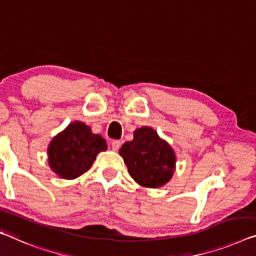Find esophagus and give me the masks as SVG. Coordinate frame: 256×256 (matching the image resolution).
Instances as JSON below:
<instances>
[{"label": "esophagus", "mask_w": 256, "mask_h": 256, "mask_svg": "<svg viewBox=\"0 0 256 256\" xmlns=\"http://www.w3.org/2000/svg\"><path fill=\"white\" fill-rule=\"evenodd\" d=\"M111 145H112V150H113V151H118V150H119V148H120V146H121V142L116 140L112 142Z\"/></svg>", "instance_id": "1"}]
</instances>
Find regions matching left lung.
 <instances>
[{
    "label": "left lung",
    "mask_w": 256,
    "mask_h": 256,
    "mask_svg": "<svg viewBox=\"0 0 256 256\" xmlns=\"http://www.w3.org/2000/svg\"><path fill=\"white\" fill-rule=\"evenodd\" d=\"M129 175L145 188H160L169 182L175 170L176 156L170 145L150 127L134 132V140L119 150Z\"/></svg>",
    "instance_id": "left-lung-1"
}]
</instances>
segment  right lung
<instances>
[{"label": "right lung", "instance_id": "obj_1", "mask_svg": "<svg viewBox=\"0 0 256 256\" xmlns=\"http://www.w3.org/2000/svg\"><path fill=\"white\" fill-rule=\"evenodd\" d=\"M108 148L106 140L80 121L70 124L51 140L48 146L49 166L65 180H74L89 170L97 154Z\"/></svg>", "mask_w": 256, "mask_h": 256}]
</instances>
